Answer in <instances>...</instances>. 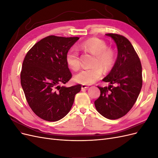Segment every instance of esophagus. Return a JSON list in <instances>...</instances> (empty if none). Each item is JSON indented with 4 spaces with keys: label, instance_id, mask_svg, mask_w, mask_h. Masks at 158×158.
Wrapping results in <instances>:
<instances>
[{
    "label": "esophagus",
    "instance_id": "obj_1",
    "mask_svg": "<svg viewBox=\"0 0 158 158\" xmlns=\"http://www.w3.org/2000/svg\"><path fill=\"white\" fill-rule=\"evenodd\" d=\"M89 88V86H88V85H85V84H83V85H82V89H88Z\"/></svg>",
    "mask_w": 158,
    "mask_h": 158
}]
</instances>
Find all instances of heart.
Masks as SVG:
<instances>
[{
	"mask_svg": "<svg viewBox=\"0 0 158 158\" xmlns=\"http://www.w3.org/2000/svg\"><path fill=\"white\" fill-rule=\"evenodd\" d=\"M79 48L95 55L92 67L85 68L76 75L77 82L83 84H92L101 77L103 69L109 71L114 64L116 53L114 51L107 47V44L103 40L93 37L82 42ZM66 60L70 67L74 70H78L80 67L79 51L76 47H72L67 52Z\"/></svg>",
	"mask_w": 158,
	"mask_h": 158,
	"instance_id": "obj_1",
	"label": "heart"
}]
</instances>
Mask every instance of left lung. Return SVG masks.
<instances>
[{
  "label": "left lung",
  "mask_w": 158,
  "mask_h": 158,
  "mask_svg": "<svg viewBox=\"0 0 158 158\" xmlns=\"http://www.w3.org/2000/svg\"><path fill=\"white\" fill-rule=\"evenodd\" d=\"M106 35L116 44L118 54L111 70L103 79L111 85L104 88L98 86L101 94L94 104L98 113L104 117L117 119L130 111L140 94L142 65L131 43L126 37L114 33Z\"/></svg>",
  "instance_id": "obj_1"
}]
</instances>
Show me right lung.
Masks as SVG:
<instances>
[{
  "mask_svg": "<svg viewBox=\"0 0 158 158\" xmlns=\"http://www.w3.org/2000/svg\"><path fill=\"white\" fill-rule=\"evenodd\" d=\"M79 37L49 35L27 52L23 61L21 85L32 111L41 118L54 122L69 113L81 85L60 86L72 77L66 56Z\"/></svg>",
  "mask_w": 158,
  "mask_h": 158,
  "instance_id": "obj_1",
  "label": "right lung"
}]
</instances>
